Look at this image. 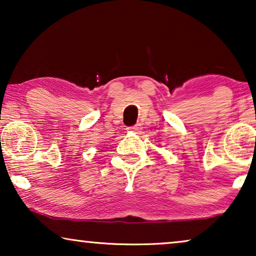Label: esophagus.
I'll return each mask as SVG.
<instances>
[{
    "label": "esophagus",
    "mask_w": 256,
    "mask_h": 256,
    "mask_svg": "<svg viewBox=\"0 0 256 256\" xmlns=\"http://www.w3.org/2000/svg\"><path fill=\"white\" fill-rule=\"evenodd\" d=\"M127 129H128V130H130V132H138L140 130V124H135V126H132V127H128Z\"/></svg>",
    "instance_id": "1"
}]
</instances>
